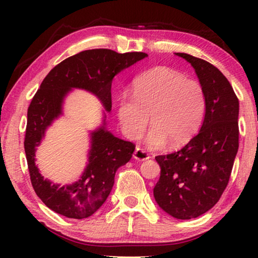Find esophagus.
<instances>
[{"instance_id": "esophagus-1", "label": "esophagus", "mask_w": 258, "mask_h": 258, "mask_svg": "<svg viewBox=\"0 0 258 258\" xmlns=\"http://www.w3.org/2000/svg\"><path fill=\"white\" fill-rule=\"evenodd\" d=\"M133 157L139 161H145V160L150 158L149 155H148V152L145 151L143 149H141V148H137V149H135Z\"/></svg>"}]
</instances>
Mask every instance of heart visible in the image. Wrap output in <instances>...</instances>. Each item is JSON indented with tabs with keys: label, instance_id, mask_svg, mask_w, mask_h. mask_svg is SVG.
<instances>
[{
	"label": "heart",
	"instance_id": "heart-1",
	"mask_svg": "<svg viewBox=\"0 0 258 258\" xmlns=\"http://www.w3.org/2000/svg\"><path fill=\"white\" fill-rule=\"evenodd\" d=\"M206 99L202 85L182 74L157 67L134 82L133 95L124 94L118 102V119L125 135L142 137L149 123L154 126L147 137L151 149L166 143L177 148L194 137L202 124Z\"/></svg>",
	"mask_w": 258,
	"mask_h": 258
}]
</instances>
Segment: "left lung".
<instances>
[{
    "label": "left lung",
    "mask_w": 258,
    "mask_h": 258,
    "mask_svg": "<svg viewBox=\"0 0 258 258\" xmlns=\"http://www.w3.org/2000/svg\"><path fill=\"white\" fill-rule=\"evenodd\" d=\"M199 78L206 112L199 133L181 150L157 156L159 181L154 187L158 206L177 220L208 212L228 185L239 148V100L230 82L206 60L186 53Z\"/></svg>",
    "instance_id": "obj_1"
}]
</instances>
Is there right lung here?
<instances>
[{"label":"right lung","mask_w":258,"mask_h":258,"mask_svg":"<svg viewBox=\"0 0 258 258\" xmlns=\"http://www.w3.org/2000/svg\"><path fill=\"white\" fill-rule=\"evenodd\" d=\"M148 56L143 52L117 53L108 49L82 51L61 61L43 80L27 111L25 152L30 181L46 207L68 218H86L106 202L115 182L116 171L132 158L135 146L116 138L103 123L91 132V147L86 167L80 180L72 184H54L44 178L35 165L36 147L45 131L62 115V103L72 89H82L97 95L106 111L111 110V83L117 74Z\"/></svg>","instance_id":"obj_1"}]
</instances>
